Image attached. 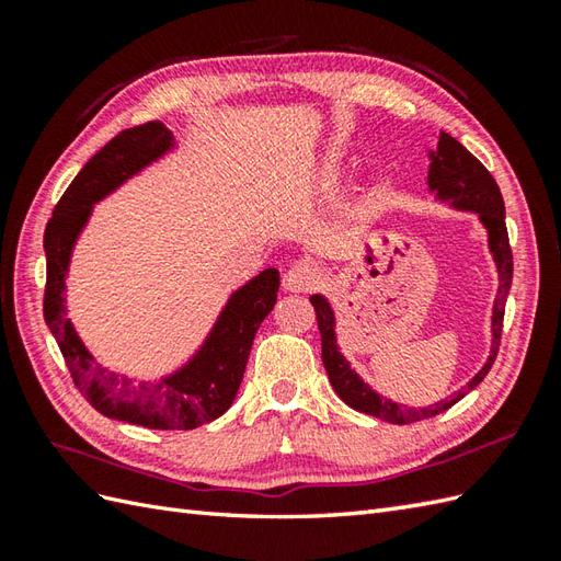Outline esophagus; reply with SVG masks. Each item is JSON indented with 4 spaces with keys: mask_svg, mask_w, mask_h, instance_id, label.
Returning <instances> with one entry per match:
<instances>
[{
    "mask_svg": "<svg viewBox=\"0 0 561 561\" xmlns=\"http://www.w3.org/2000/svg\"><path fill=\"white\" fill-rule=\"evenodd\" d=\"M323 282V272L316 265H308V262H301V265H294L287 274H284V289L294 291V294H308L316 291Z\"/></svg>",
    "mask_w": 561,
    "mask_h": 561,
    "instance_id": "obj_1",
    "label": "esophagus"
}]
</instances>
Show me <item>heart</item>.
Here are the masks:
<instances>
[{
    "label": "heart",
    "instance_id": "obj_1",
    "mask_svg": "<svg viewBox=\"0 0 561 561\" xmlns=\"http://www.w3.org/2000/svg\"><path fill=\"white\" fill-rule=\"evenodd\" d=\"M340 173H342V163L337 159H330L325 163V178H328V181H335Z\"/></svg>",
    "mask_w": 561,
    "mask_h": 561
}]
</instances>
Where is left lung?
<instances>
[{"label":"left lung","mask_w":561,"mask_h":561,"mask_svg":"<svg viewBox=\"0 0 561 561\" xmlns=\"http://www.w3.org/2000/svg\"><path fill=\"white\" fill-rule=\"evenodd\" d=\"M428 187L434 190L436 197L453 202L458 209L478 211L482 224L490 231V250L499 270V294L494 301L492 313V354L482 371L474 376L468 386H462L450 400H440L432 408L414 410L404 408V404L392 402L388 398H380L378 392L368 388L364 380L352 371V366L337 350L335 340V316H332L330 304L323 296H311V304L316 308V320L320 330V344H323V364L332 388L337 396L354 408L356 412L378 416V420L390 424H412L428 420L453 408L458 400L468 396L470 390L478 388L484 376L496 359L499 344H502V330H504V311H506V296L511 289V279H514V253L508 245V231H506V209L504 197L499 193V185L492 173L465 149L456 137L440 129L436 139V149L432 151V165H428Z\"/></svg>","instance_id":"8db88e82"}]
</instances>
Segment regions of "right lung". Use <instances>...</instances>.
<instances>
[{
  "label": "right lung",
  "instance_id": "obj_1",
  "mask_svg": "<svg viewBox=\"0 0 561 561\" xmlns=\"http://www.w3.org/2000/svg\"><path fill=\"white\" fill-rule=\"evenodd\" d=\"M171 141V133L159 121L123 129L96 157H91L65 190L45 226L47 279L43 313L65 356L71 380L93 408L129 424L185 432L217 420L231 408L255 332L277 301L279 272L270 267L238 289L195 359L183 371L159 383H133L93 364V356L65 318L62 304L71 245L87 224L93 202L159 159Z\"/></svg>",
  "mask_w": 561,
  "mask_h": 561
}]
</instances>
